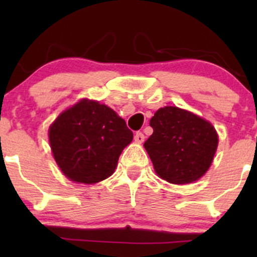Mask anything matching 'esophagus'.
Returning a JSON list of instances; mask_svg holds the SVG:
<instances>
[{"label": "esophagus", "mask_w": 257, "mask_h": 257, "mask_svg": "<svg viewBox=\"0 0 257 257\" xmlns=\"http://www.w3.org/2000/svg\"><path fill=\"white\" fill-rule=\"evenodd\" d=\"M134 140L137 141V143H139V144L144 143V140H145V135H144L143 133H141V132H138L137 134H135V137H134Z\"/></svg>", "instance_id": "obj_1"}]
</instances>
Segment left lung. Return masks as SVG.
Masks as SVG:
<instances>
[{
  "label": "left lung",
  "mask_w": 257,
  "mask_h": 257,
  "mask_svg": "<svg viewBox=\"0 0 257 257\" xmlns=\"http://www.w3.org/2000/svg\"><path fill=\"white\" fill-rule=\"evenodd\" d=\"M152 135L144 144L155 172L170 184H191L211 166L219 138L211 123L175 106H166L150 120Z\"/></svg>",
  "instance_id": "obj_1"
}]
</instances>
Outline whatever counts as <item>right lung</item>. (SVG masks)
<instances>
[{
  "label": "right lung",
  "instance_id": "add662e5",
  "mask_svg": "<svg viewBox=\"0 0 257 257\" xmlns=\"http://www.w3.org/2000/svg\"><path fill=\"white\" fill-rule=\"evenodd\" d=\"M133 132L112 108L82 99L58 116L49 128L55 162L67 179L96 184L113 174Z\"/></svg>",
  "mask_w": 257,
  "mask_h": 257
}]
</instances>
